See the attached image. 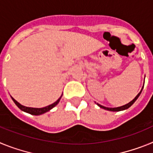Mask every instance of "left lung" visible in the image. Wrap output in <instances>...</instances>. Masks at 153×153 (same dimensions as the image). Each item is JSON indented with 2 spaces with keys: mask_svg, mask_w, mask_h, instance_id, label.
<instances>
[{
  "mask_svg": "<svg viewBox=\"0 0 153 153\" xmlns=\"http://www.w3.org/2000/svg\"><path fill=\"white\" fill-rule=\"evenodd\" d=\"M143 86H144V85H143ZM143 86L142 87V90H140V92L137 94V96H136V97H135L133 100H132V101H130V102H129V103L126 104V105H124V106H120V107H115V108H109V107H106V106H102V105H100V104L99 103H97V106H99L100 108H102V109H106V110H109V111H113V112H119V111H123V110H125V109H127L128 108L130 107L131 106H132V104L134 103L136 101V100H137L138 98H139V97L140 96V94H141L142 91H143Z\"/></svg>",
  "mask_w": 153,
  "mask_h": 153,
  "instance_id": "left-lung-1",
  "label": "left lung"
}]
</instances>
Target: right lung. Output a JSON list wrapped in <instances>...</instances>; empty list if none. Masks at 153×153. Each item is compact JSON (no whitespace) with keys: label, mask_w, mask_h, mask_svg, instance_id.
Here are the masks:
<instances>
[{"label":"right lung","mask_w":153,"mask_h":153,"mask_svg":"<svg viewBox=\"0 0 153 153\" xmlns=\"http://www.w3.org/2000/svg\"><path fill=\"white\" fill-rule=\"evenodd\" d=\"M62 96H63V94H62L61 97L58 99L57 100H56L55 102L51 104V105H49V106H45V107H43V108H33V107H27V106H23V105H21V103H19V102H17V100H14V99H13L12 97H11V99L13 100V101L14 102V103L17 105V107H18L20 109H21L22 111L26 112V113H30V114H31V115H34V116H39V115L44 114V113L50 111L51 109H53V108L54 107V106H56V105L59 103V102H60Z\"/></svg>","instance_id":"obj_1"}]
</instances>
